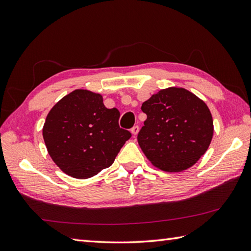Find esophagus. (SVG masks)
<instances>
[{
    "mask_svg": "<svg viewBox=\"0 0 251 251\" xmlns=\"http://www.w3.org/2000/svg\"><path fill=\"white\" fill-rule=\"evenodd\" d=\"M139 126H138V125H136V126H134V127H132V128H131V134L132 135H138V132H139Z\"/></svg>",
    "mask_w": 251,
    "mask_h": 251,
    "instance_id": "esophagus-1",
    "label": "esophagus"
}]
</instances>
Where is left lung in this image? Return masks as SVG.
I'll use <instances>...</instances> for the list:
<instances>
[{
  "label": "left lung",
  "mask_w": 251,
  "mask_h": 251,
  "mask_svg": "<svg viewBox=\"0 0 251 251\" xmlns=\"http://www.w3.org/2000/svg\"><path fill=\"white\" fill-rule=\"evenodd\" d=\"M147 114L138 143L153 166L180 173L204 155L214 136L207 104L182 87L161 89L142 103Z\"/></svg>",
  "instance_id": "8db88e82"
}]
</instances>
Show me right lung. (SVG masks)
Returning a JSON list of instances; mask_svg holds the SVG:
<instances>
[{
	"instance_id": "add662e5",
	"label": "right lung",
	"mask_w": 251,
	"mask_h": 251,
	"mask_svg": "<svg viewBox=\"0 0 251 251\" xmlns=\"http://www.w3.org/2000/svg\"><path fill=\"white\" fill-rule=\"evenodd\" d=\"M120 111L106 109L102 96L75 89L46 116L43 138L50 156L63 173L87 179L110 167L131 137L120 128Z\"/></svg>"
}]
</instances>
